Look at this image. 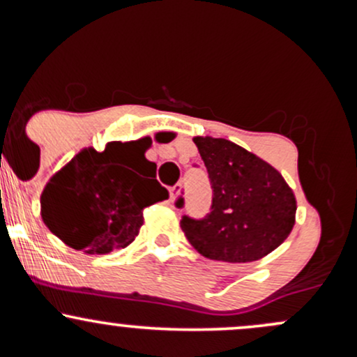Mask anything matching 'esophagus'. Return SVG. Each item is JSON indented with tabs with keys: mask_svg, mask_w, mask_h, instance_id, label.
<instances>
[{
	"mask_svg": "<svg viewBox=\"0 0 357 357\" xmlns=\"http://www.w3.org/2000/svg\"><path fill=\"white\" fill-rule=\"evenodd\" d=\"M181 188H183L181 183H178V184H176V186L171 188V199H174L176 196L181 195Z\"/></svg>",
	"mask_w": 357,
	"mask_h": 357,
	"instance_id": "1",
	"label": "esophagus"
}]
</instances>
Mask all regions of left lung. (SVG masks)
<instances>
[{
  "instance_id": "obj_1",
  "label": "left lung",
  "mask_w": 357,
  "mask_h": 357,
  "mask_svg": "<svg viewBox=\"0 0 357 357\" xmlns=\"http://www.w3.org/2000/svg\"><path fill=\"white\" fill-rule=\"evenodd\" d=\"M211 184L210 213L184 215L190 243L211 260L247 264L268 255L292 231L296 196L282 174L264 159L227 139L195 137ZM184 206V198L176 199Z\"/></svg>"
}]
</instances>
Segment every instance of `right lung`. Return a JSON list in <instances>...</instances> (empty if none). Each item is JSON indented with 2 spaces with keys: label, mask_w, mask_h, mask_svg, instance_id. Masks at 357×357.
Returning a JSON list of instances; mask_svg holds the SVG:
<instances>
[{
  "label": "right lung",
  "mask_w": 357,
  "mask_h": 357,
  "mask_svg": "<svg viewBox=\"0 0 357 357\" xmlns=\"http://www.w3.org/2000/svg\"><path fill=\"white\" fill-rule=\"evenodd\" d=\"M151 139L109 142L105 151L84 149L42 192V218L68 247L90 255L126 248L137 236L149 204L167 199L146 159ZM149 172V178L138 173Z\"/></svg>",
  "instance_id": "right-lung-1"
}]
</instances>
